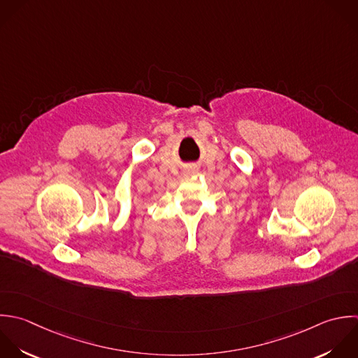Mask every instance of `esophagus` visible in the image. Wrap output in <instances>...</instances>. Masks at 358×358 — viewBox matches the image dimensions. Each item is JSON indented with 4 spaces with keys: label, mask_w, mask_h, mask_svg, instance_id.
Listing matches in <instances>:
<instances>
[{
    "label": "esophagus",
    "mask_w": 358,
    "mask_h": 358,
    "mask_svg": "<svg viewBox=\"0 0 358 358\" xmlns=\"http://www.w3.org/2000/svg\"><path fill=\"white\" fill-rule=\"evenodd\" d=\"M188 171H189V170H188Z\"/></svg>",
    "instance_id": "34e87169"
}]
</instances>
